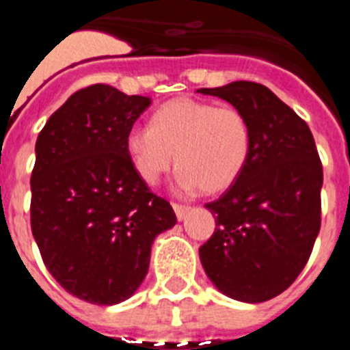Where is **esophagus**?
<instances>
[{"label": "esophagus", "instance_id": "1", "mask_svg": "<svg viewBox=\"0 0 350 350\" xmlns=\"http://www.w3.org/2000/svg\"><path fill=\"white\" fill-rule=\"evenodd\" d=\"M173 210H175V213H177L178 221H182V219L187 215V212L191 210V206L189 205H180V203H173Z\"/></svg>", "mask_w": 350, "mask_h": 350}]
</instances>
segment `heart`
Wrapping results in <instances>:
<instances>
[{
    "mask_svg": "<svg viewBox=\"0 0 350 350\" xmlns=\"http://www.w3.org/2000/svg\"><path fill=\"white\" fill-rule=\"evenodd\" d=\"M250 147L252 133L242 110L194 98L168 101L154 112L152 126H133L126 135V152L142 180L156 185L177 159L182 187L205 194L234 184Z\"/></svg>",
    "mask_w": 350,
    "mask_h": 350,
    "instance_id": "heart-1",
    "label": "heart"
}]
</instances>
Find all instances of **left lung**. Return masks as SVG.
Returning <instances> with one entry per match:
<instances>
[{
	"mask_svg": "<svg viewBox=\"0 0 350 350\" xmlns=\"http://www.w3.org/2000/svg\"><path fill=\"white\" fill-rule=\"evenodd\" d=\"M198 92L242 110L252 133L242 175L205 205L215 230L200 259L226 296L267 301L295 282L310 258L321 230L323 163L307 122L261 83L240 80Z\"/></svg>",
	"mask_w": 350,
	"mask_h": 350,
	"instance_id": "1",
	"label": "left lung"
}]
</instances>
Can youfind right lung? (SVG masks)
I'll return each instance as SVG.
<instances>
[{
    "label": "right lung",
    "instance_id": "obj_1",
    "mask_svg": "<svg viewBox=\"0 0 350 350\" xmlns=\"http://www.w3.org/2000/svg\"><path fill=\"white\" fill-rule=\"evenodd\" d=\"M148 105L94 83L71 94L36 140L31 231L59 286L94 305L128 299L147 275L154 238L177 222L126 152Z\"/></svg>",
    "mask_w": 350,
    "mask_h": 350
}]
</instances>
